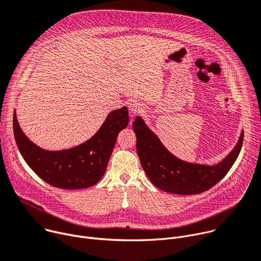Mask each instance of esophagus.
<instances>
[{"instance_id":"34e87169","label":"esophagus","mask_w":261,"mask_h":261,"mask_svg":"<svg viewBox=\"0 0 261 261\" xmlns=\"http://www.w3.org/2000/svg\"><path fill=\"white\" fill-rule=\"evenodd\" d=\"M128 107H129V110L131 113H137L141 109V104L138 103L137 101H131L129 103Z\"/></svg>"}]
</instances>
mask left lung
Masks as SVG:
<instances>
[{
	"mask_svg": "<svg viewBox=\"0 0 261 261\" xmlns=\"http://www.w3.org/2000/svg\"><path fill=\"white\" fill-rule=\"evenodd\" d=\"M132 126L137 155L147 177L157 188L175 195H197L215 186L239 157L244 140L243 130L238 144L221 162L207 165L187 162L173 155L141 116L135 117Z\"/></svg>",
	"mask_w": 261,
	"mask_h": 261,
	"instance_id": "1",
	"label": "left lung"
}]
</instances>
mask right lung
I'll list each match as a JSON object with an SVG mask.
<instances>
[{
	"instance_id": "1",
	"label": "right lung",
	"mask_w": 261,
	"mask_h": 261,
	"mask_svg": "<svg viewBox=\"0 0 261 261\" xmlns=\"http://www.w3.org/2000/svg\"><path fill=\"white\" fill-rule=\"evenodd\" d=\"M126 106L112 110L92 137L70 149L49 151L31 141L13 113V133L17 148L31 170L44 182L63 189H81L97 184L103 177L116 137L128 126Z\"/></svg>"
}]
</instances>
